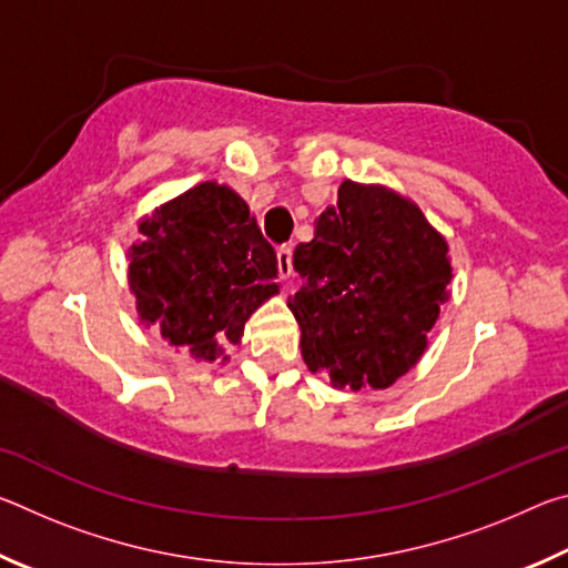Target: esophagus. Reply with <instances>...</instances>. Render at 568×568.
Returning <instances> with one entry per match:
<instances>
[{
	"label": "esophagus",
	"instance_id": "esophagus-1",
	"mask_svg": "<svg viewBox=\"0 0 568 568\" xmlns=\"http://www.w3.org/2000/svg\"><path fill=\"white\" fill-rule=\"evenodd\" d=\"M277 271H281V277L293 275V247L291 245L277 247Z\"/></svg>",
	"mask_w": 568,
	"mask_h": 568
}]
</instances>
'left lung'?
<instances>
[{
  "label": "left lung",
  "instance_id": "1",
  "mask_svg": "<svg viewBox=\"0 0 568 568\" xmlns=\"http://www.w3.org/2000/svg\"><path fill=\"white\" fill-rule=\"evenodd\" d=\"M303 285L287 297L303 361L333 388H388L426 348L450 283L448 245L420 210L345 180L311 243L293 253Z\"/></svg>",
  "mask_w": 568,
  "mask_h": 568
}]
</instances>
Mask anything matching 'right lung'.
Here are the masks:
<instances>
[{
	"label": "right lung",
	"mask_w": 568,
	"mask_h": 568,
	"mask_svg": "<svg viewBox=\"0 0 568 568\" xmlns=\"http://www.w3.org/2000/svg\"><path fill=\"white\" fill-rule=\"evenodd\" d=\"M130 250V291L138 313L162 338L200 361L223 358L245 321L277 293V255L245 200L203 182L140 223Z\"/></svg>",
	"instance_id": "right-lung-1"
}]
</instances>
